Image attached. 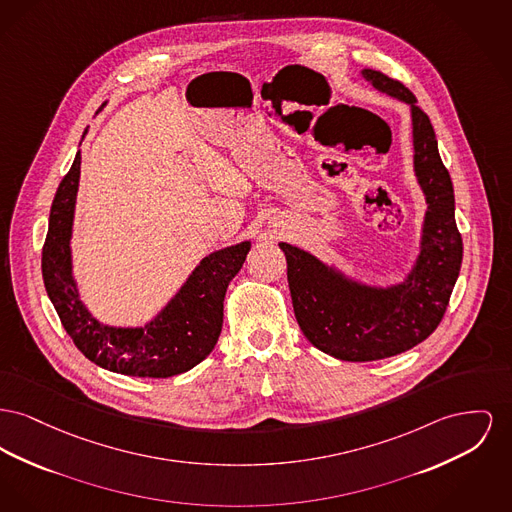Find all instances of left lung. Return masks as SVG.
Returning <instances> with one entry per match:
<instances>
[{
	"mask_svg": "<svg viewBox=\"0 0 512 512\" xmlns=\"http://www.w3.org/2000/svg\"><path fill=\"white\" fill-rule=\"evenodd\" d=\"M361 75L377 91L410 104L414 170L427 212L416 265L389 288L354 282L300 247L280 243L301 332L317 350L342 361L383 360L418 346L439 327L462 265L451 176L431 121L400 81L373 69Z\"/></svg>",
	"mask_w": 512,
	"mask_h": 512,
	"instance_id": "left-lung-1",
	"label": "left lung"
}]
</instances>
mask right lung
Returning <instances> with one entry per match:
<instances>
[{"label":"right lung","instance_id":"1","mask_svg":"<svg viewBox=\"0 0 512 512\" xmlns=\"http://www.w3.org/2000/svg\"><path fill=\"white\" fill-rule=\"evenodd\" d=\"M79 176L81 152L56 191L42 247L44 286L63 329L85 358L108 371L154 379L189 371L211 354L220 336L226 288L240 272L251 243L241 241L205 257L149 325L137 329L102 325L79 300L71 272L69 240Z\"/></svg>","mask_w":512,"mask_h":512}]
</instances>
